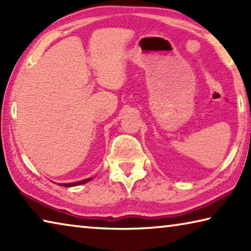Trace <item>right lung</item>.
<instances>
[{
  "instance_id": "right-lung-1",
  "label": "right lung",
  "mask_w": 251,
  "mask_h": 251,
  "mask_svg": "<svg viewBox=\"0 0 251 251\" xmlns=\"http://www.w3.org/2000/svg\"><path fill=\"white\" fill-rule=\"evenodd\" d=\"M93 178H87V179H84V180H80V181H76V182H70V184H59V186H64V187H73V186H78V185H82L85 184V182L92 180Z\"/></svg>"
}]
</instances>
